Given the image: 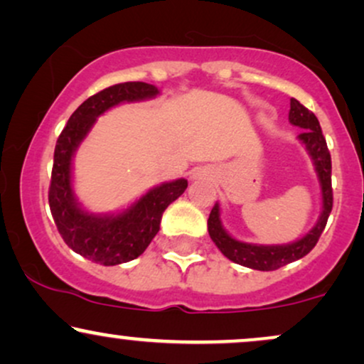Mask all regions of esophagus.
I'll return each mask as SVG.
<instances>
[{
	"label": "esophagus",
	"instance_id": "esophagus-1",
	"mask_svg": "<svg viewBox=\"0 0 364 364\" xmlns=\"http://www.w3.org/2000/svg\"><path fill=\"white\" fill-rule=\"evenodd\" d=\"M193 176L195 178H205V176H207V174H205V171H198V173H195Z\"/></svg>",
	"mask_w": 364,
	"mask_h": 364
}]
</instances>
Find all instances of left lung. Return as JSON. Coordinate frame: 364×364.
I'll use <instances>...</instances> for the list:
<instances>
[{"label": "left lung", "mask_w": 364, "mask_h": 364, "mask_svg": "<svg viewBox=\"0 0 364 364\" xmlns=\"http://www.w3.org/2000/svg\"><path fill=\"white\" fill-rule=\"evenodd\" d=\"M288 120L291 125L300 127L304 132L299 135V140L307 149L310 159H312L315 173H317L318 183L322 191V212L317 224L310 229L304 237L290 244L282 246H262V244H249L242 240L234 239L224 229L220 220V205H213L208 217V234L220 252L230 261L237 262L246 268L257 271H274L284 264L301 259L312 251L317 244L318 237L326 229L327 218L332 210V183H331V152L327 149L326 137L322 135L321 124L312 112L301 105L299 100H290V113Z\"/></svg>", "instance_id": "left-lung-1"}]
</instances>
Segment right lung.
Returning a JSON list of instances; mask_svg holds the SVG:
<instances>
[{"instance_id":"obj_1","label":"right lung","mask_w":364,"mask_h":364,"mask_svg":"<svg viewBox=\"0 0 364 364\" xmlns=\"http://www.w3.org/2000/svg\"><path fill=\"white\" fill-rule=\"evenodd\" d=\"M156 86L147 82H120L82 102L57 139L52 166L49 205L57 230L74 252L103 266L129 262L146 251L159 232L164 210L185 193V178L149 190L120 213H90L77 203L73 191V157L96 118L127 102L154 98Z\"/></svg>"}]
</instances>
